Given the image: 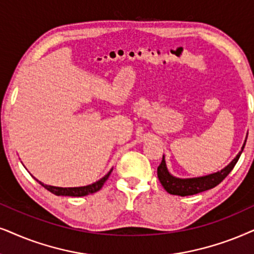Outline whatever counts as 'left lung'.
<instances>
[{"mask_svg": "<svg viewBox=\"0 0 254 254\" xmlns=\"http://www.w3.org/2000/svg\"><path fill=\"white\" fill-rule=\"evenodd\" d=\"M246 140L244 142L242 150L239 151V153L234 157L232 162L229 165H226L225 168L221 169L220 171L210 173V175L201 176V177H193V178H178L175 177L171 172L169 171L168 166H166L165 162V156H163L162 163H160L158 169H157V175H158L160 184L163 185V188L169 192L170 194H176V195H192L197 194L199 192H203L210 189L214 188L219 184L220 182H223V179L229 173L232 171L234 165L238 162L240 155H242L244 147H245Z\"/></svg>", "mask_w": 254, "mask_h": 254, "instance_id": "left-lung-1", "label": "left lung"}]
</instances>
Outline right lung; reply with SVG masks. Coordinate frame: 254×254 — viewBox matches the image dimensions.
Returning <instances> with one entry per match:
<instances>
[{"label":"right lung","mask_w":254,"mask_h":254,"mask_svg":"<svg viewBox=\"0 0 254 254\" xmlns=\"http://www.w3.org/2000/svg\"><path fill=\"white\" fill-rule=\"evenodd\" d=\"M112 169L109 171L104 177H102L99 181L92 183V184L85 185V186H77V188H60V186H53V185H47L43 184V183L36 181L40 183V184L43 186L44 189H47L48 191H50L51 193L56 195H69V197H83V195H88L91 193H95V192L99 191L102 189V186L104 185V183L107 182V179L110 176Z\"/></svg>","instance_id":"right-lung-1"}]
</instances>
